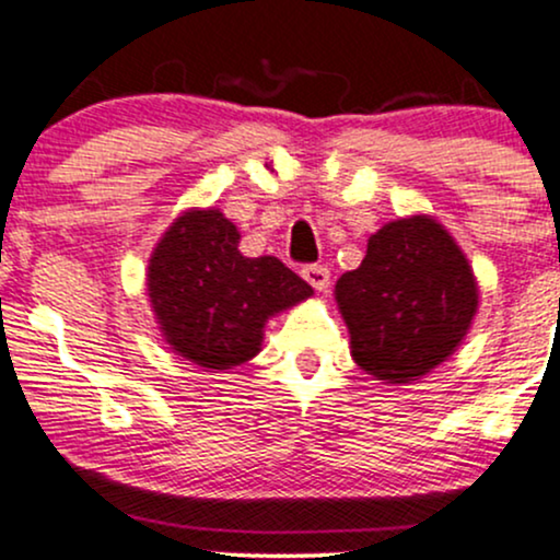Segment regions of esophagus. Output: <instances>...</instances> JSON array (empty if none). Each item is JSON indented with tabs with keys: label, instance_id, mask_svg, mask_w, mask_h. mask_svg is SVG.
<instances>
[{
	"label": "esophagus",
	"instance_id": "esophagus-1",
	"mask_svg": "<svg viewBox=\"0 0 560 560\" xmlns=\"http://www.w3.org/2000/svg\"><path fill=\"white\" fill-rule=\"evenodd\" d=\"M302 279H305L313 289H318V292H326L331 284V273L326 266H305L302 268Z\"/></svg>",
	"mask_w": 560,
	"mask_h": 560
}]
</instances>
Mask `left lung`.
<instances>
[{
  "label": "left lung",
  "mask_w": 560,
  "mask_h": 560,
  "mask_svg": "<svg viewBox=\"0 0 560 560\" xmlns=\"http://www.w3.org/2000/svg\"><path fill=\"white\" fill-rule=\"evenodd\" d=\"M352 361L384 384H410L464 342L479 287L464 249L432 215L371 234L365 258L334 287Z\"/></svg>",
  "instance_id": "8db88e82"
}]
</instances>
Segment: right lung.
I'll return each instance as SVG.
<instances>
[{
  "label": "right lung",
  "mask_w": 560,
  "mask_h": 560,
  "mask_svg": "<svg viewBox=\"0 0 560 560\" xmlns=\"http://www.w3.org/2000/svg\"><path fill=\"white\" fill-rule=\"evenodd\" d=\"M147 292L176 355L226 371L260 352L266 320L313 289L281 260L244 258L240 231L221 210H186L158 242Z\"/></svg>",
  "instance_id": "add662e5"
}]
</instances>
